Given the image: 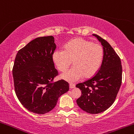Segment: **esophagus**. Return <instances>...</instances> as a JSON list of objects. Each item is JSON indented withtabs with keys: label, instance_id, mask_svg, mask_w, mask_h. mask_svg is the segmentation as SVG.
<instances>
[{
	"label": "esophagus",
	"instance_id": "1",
	"mask_svg": "<svg viewBox=\"0 0 134 134\" xmlns=\"http://www.w3.org/2000/svg\"><path fill=\"white\" fill-rule=\"evenodd\" d=\"M75 85L74 84H72V83H71V84H69V88H75Z\"/></svg>",
	"mask_w": 134,
	"mask_h": 134
}]
</instances>
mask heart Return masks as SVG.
Segmentation results:
<instances>
[{
  "label": "heart",
  "instance_id": "1",
  "mask_svg": "<svg viewBox=\"0 0 134 134\" xmlns=\"http://www.w3.org/2000/svg\"><path fill=\"white\" fill-rule=\"evenodd\" d=\"M103 48L100 44L83 38H76L66 46L65 50L55 51L53 60L61 72L66 71L73 61L74 66L61 78L69 82H75L83 76L92 77L98 71L103 59Z\"/></svg>",
  "mask_w": 134,
  "mask_h": 134
}]
</instances>
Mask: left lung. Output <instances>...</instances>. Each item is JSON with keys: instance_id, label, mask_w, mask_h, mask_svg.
<instances>
[{"instance_id": "left-lung-1", "label": "left lung", "mask_w": 134, "mask_h": 134, "mask_svg": "<svg viewBox=\"0 0 134 134\" xmlns=\"http://www.w3.org/2000/svg\"><path fill=\"white\" fill-rule=\"evenodd\" d=\"M104 49L102 64L91 79L76 85L81 91L77 103L84 111L98 114L104 111L114 103L122 80L120 57L110 44L98 35L93 34Z\"/></svg>"}]
</instances>
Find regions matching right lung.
<instances>
[{
  "label": "right lung",
  "mask_w": 134,
  "mask_h": 134,
  "mask_svg": "<svg viewBox=\"0 0 134 134\" xmlns=\"http://www.w3.org/2000/svg\"><path fill=\"white\" fill-rule=\"evenodd\" d=\"M55 48L53 36L39 37L20 49L14 61L16 95L27 110L36 114L52 110L59 98L69 89L65 80L53 81L59 74L53 60Z\"/></svg>",
  "instance_id": "add662e5"
}]
</instances>
